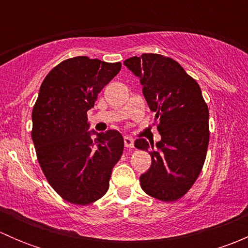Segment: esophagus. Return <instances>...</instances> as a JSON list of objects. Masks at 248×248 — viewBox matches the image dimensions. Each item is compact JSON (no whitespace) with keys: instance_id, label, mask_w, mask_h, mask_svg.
<instances>
[{"instance_id":"34e87169","label":"esophagus","mask_w":248,"mask_h":248,"mask_svg":"<svg viewBox=\"0 0 248 248\" xmlns=\"http://www.w3.org/2000/svg\"><path fill=\"white\" fill-rule=\"evenodd\" d=\"M124 146L128 147V149H133L134 147V140L132 137H124Z\"/></svg>"}]
</instances>
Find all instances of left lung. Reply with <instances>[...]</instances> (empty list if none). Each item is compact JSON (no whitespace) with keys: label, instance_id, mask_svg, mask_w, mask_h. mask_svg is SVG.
I'll return each mask as SVG.
<instances>
[{"label":"left lung","instance_id":"left-lung-1","mask_svg":"<svg viewBox=\"0 0 248 248\" xmlns=\"http://www.w3.org/2000/svg\"><path fill=\"white\" fill-rule=\"evenodd\" d=\"M124 64L139 78L161 134L157 150L144 138L134 142L144 151L151 147L152 163L140 175L141 188L162 202L177 201L193 186L206 157L209 109L202 90L175 60L163 55L142 54L129 57Z\"/></svg>","mask_w":248,"mask_h":248}]
</instances>
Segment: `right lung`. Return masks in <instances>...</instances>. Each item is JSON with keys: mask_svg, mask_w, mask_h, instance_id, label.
I'll list each match as a JSON object with an SVG mask.
<instances>
[{"mask_svg": "<svg viewBox=\"0 0 248 248\" xmlns=\"http://www.w3.org/2000/svg\"><path fill=\"white\" fill-rule=\"evenodd\" d=\"M120 69V62L77 56L52 68L39 89L31 133L37 158L50 186L72 204L102 198L124 152L121 133L89 131L86 114Z\"/></svg>", "mask_w": 248, "mask_h": 248, "instance_id": "add662e5", "label": "right lung"}]
</instances>
